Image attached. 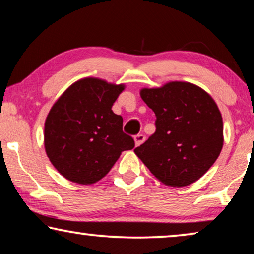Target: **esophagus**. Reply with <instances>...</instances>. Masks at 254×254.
<instances>
[{"label":"esophagus","instance_id":"esophagus-1","mask_svg":"<svg viewBox=\"0 0 254 254\" xmlns=\"http://www.w3.org/2000/svg\"><path fill=\"white\" fill-rule=\"evenodd\" d=\"M146 140V137L143 134H137L134 137V142H135V146H140L141 143L145 141Z\"/></svg>","mask_w":254,"mask_h":254}]
</instances>
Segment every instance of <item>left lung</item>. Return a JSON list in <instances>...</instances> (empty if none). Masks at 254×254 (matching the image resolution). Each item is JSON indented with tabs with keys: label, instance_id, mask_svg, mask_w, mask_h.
Wrapping results in <instances>:
<instances>
[{
	"label": "left lung",
	"instance_id": "1",
	"mask_svg": "<svg viewBox=\"0 0 254 254\" xmlns=\"http://www.w3.org/2000/svg\"><path fill=\"white\" fill-rule=\"evenodd\" d=\"M140 97L156 116V131L134 153L156 179L185 187L205 175L224 146V124L206 91L189 82L172 81L143 88Z\"/></svg>",
	"mask_w": 254,
	"mask_h": 254
}]
</instances>
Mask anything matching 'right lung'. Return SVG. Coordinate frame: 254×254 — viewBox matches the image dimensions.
Returning a JSON list of instances; mask_svg holds the SVG:
<instances>
[{
  "instance_id": "1",
  "label": "right lung",
  "mask_w": 254,
  "mask_h": 254,
  "mask_svg": "<svg viewBox=\"0 0 254 254\" xmlns=\"http://www.w3.org/2000/svg\"><path fill=\"white\" fill-rule=\"evenodd\" d=\"M126 89L98 77H84L65 90L44 123V148L60 175L92 185L107 175L134 140L122 130V116L112 111Z\"/></svg>"
}]
</instances>
